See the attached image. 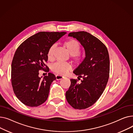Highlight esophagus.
Segmentation results:
<instances>
[{"mask_svg":"<svg viewBox=\"0 0 133 133\" xmlns=\"http://www.w3.org/2000/svg\"><path fill=\"white\" fill-rule=\"evenodd\" d=\"M55 76H56V79L58 80H61V79H62L64 78V76L59 75V74H57L55 75Z\"/></svg>","mask_w":133,"mask_h":133,"instance_id":"esophagus-1","label":"esophagus"}]
</instances>
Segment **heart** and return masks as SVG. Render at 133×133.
Masks as SVG:
<instances>
[{"label":"heart","instance_id":"obj_1","mask_svg":"<svg viewBox=\"0 0 133 133\" xmlns=\"http://www.w3.org/2000/svg\"><path fill=\"white\" fill-rule=\"evenodd\" d=\"M68 52L71 55V58L76 64H80L85 59V55L79 52L80 45L78 41L74 39H70L65 41L64 44ZM55 45H52L48 49L47 58L48 60H52L53 59V53ZM71 69V65L67 62L57 61L52 65V71L56 73L66 74Z\"/></svg>","mask_w":133,"mask_h":133}]
</instances>
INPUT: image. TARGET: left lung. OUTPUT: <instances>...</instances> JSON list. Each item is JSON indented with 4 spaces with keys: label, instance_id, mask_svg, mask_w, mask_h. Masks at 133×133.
Listing matches in <instances>:
<instances>
[{
    "label": "left lung",
    "instance_id": "left-lung-1",
    "mask_svg": "<svg viewBox=\"0 0 133 133\" xmlns=\"http://www.w3.org/2000/svg\"><path fill=\"white\" fill-rule=\"evenodd\" d=\"M68 36L80 42L85 48L86 57L73 71L83 79L80 83L78 79H71L66 98L74 109H86L97 101L106 87L110 71L109 53L102 42L87 32H71Z\"/></svg>",
    "mask_w": 133,
    "mask_h": 133
}]
</instances>
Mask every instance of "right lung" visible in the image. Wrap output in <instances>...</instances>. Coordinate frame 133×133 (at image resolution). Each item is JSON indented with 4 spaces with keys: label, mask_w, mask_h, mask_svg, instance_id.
<instances>
[{
    "label": "right lung",
    "mask_w": 133,
    "mask_h": 133,
    "mask_svg": "<svg viewBox=\"0 0 133 133\" xmlns=\"http://www.w3.org/2000/svg\"><path fill=\"white\" fill-rule=\"evenodd\" d=\"M66 33L40 32L17 49L11 65V83L16 96L25 105L37 107L47 100L51 84L56 78L49 73L41 79L39 71L49 72L45 64L48 49Z\"/></svg>",
    "instance_id": "obj_1"
}]
</instances>
